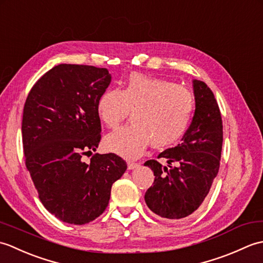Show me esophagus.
<instances>
[{
  "mask_svg": "<svg viewBox=\"0 0 263 263\" xmlns=\"http://www.w3.org/2000/svg\"><path fill=\"white\" fill-rule=\"evenodd\" d=\"M139 166V164L133 163V161H127V168L128 170H135Z\"/></svg>",
  "mask_w": 263,
  "mask_h": 263,
  "instance_id": "1",
  "label": "esophagus"
}]
</instances>
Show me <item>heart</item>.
<instances>
[{
    "label": "heart",
    "mask_w": 263,
    "mask_h": 263,
    "mask_svg": "<svg viewBox=\"0 0 263 263\" xmlns=\"http://www.w3.org/2000/svg\"><path fill=\"white\" fill-rule=\"evenodd\" d=\"M195 108L186 88L161 78L131 73L122 89L109 88L97 102L106 126L115 127L133 110V124L117 128L104 139V147L126 159H136L152 142L156 148L173 146L185 135Z\"/></svg>",
    "instance_id": "heart-1"
}]
</instances>
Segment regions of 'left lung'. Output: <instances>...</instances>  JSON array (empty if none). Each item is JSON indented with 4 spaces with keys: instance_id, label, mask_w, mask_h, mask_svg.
<instances>
[{
    "instance_id": "obj_1",
    "label": "left lung",
    "mask_w": 263,
    "mask_h": 263,
    "mask_svg": "<svg viewBox=\"0 0 263 263\" xmlns=\"http://www.w3.org/2000/svg\"><path fill=\"white\" fill-rule=\"evenodd\" d=\"M195 110L182 142L158 155L159 161L147 160L144 166L155 175L144 201L163 218L178 220L197 210L209 193L219 171L222 147V122L217 100L203 81L192 80ZM175 162L176 166H172Z\"/></svg>"
}]
</instances>
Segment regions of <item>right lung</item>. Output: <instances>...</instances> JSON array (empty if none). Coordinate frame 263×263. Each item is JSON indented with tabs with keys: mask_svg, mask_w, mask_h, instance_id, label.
Instances as JSON below:
<instances>
[{
	"mask_svg": "<svg viewBox=\"0 0 263 263\" xmlns=\"http://www.w3.org/2000/svg\"><path fill=\"white\" fill-rule=\"evenodd\" d=\"M111 76L91 65L59 64L28 95L22 116V144L43 205L68 224L96 219L108 205L110 189L126 171L115 154L96 152L100 141L97 102Z\"/></svg>",
	"mask_w": 263,
	"mask_h": 263,
	"instance_id": "obj_1",
	"label": "right lung"
}]
</instances>
